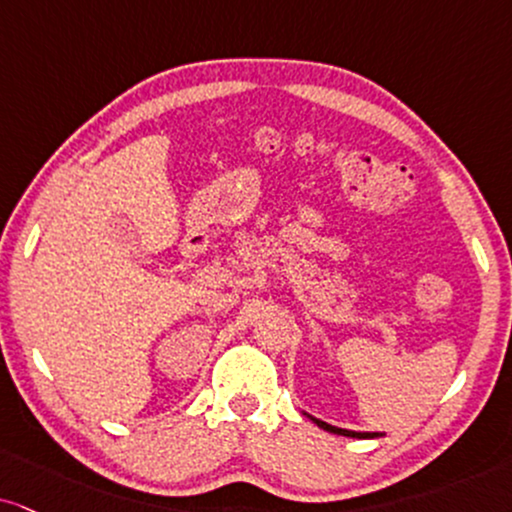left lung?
<instances>
[{
	"label": "left lung",
	"instance_id": "1",
	"mask_svg": "<svg viewBox=\"0 0 512 512\" xmlns=\"http://www.w3.org/2000/svg\"><path fill=\"white\" fill-rule=\"evenodd\" d=\"M315 425L320 427V430L325 432H332V434H342V437H353V439H375V437H382L380 432H351V430H342V427H334V425H327V422L313 418V415H308Z\"/></svg>",
	"mask_w": 512,
	"mask_h": 512
}]
</instances>
